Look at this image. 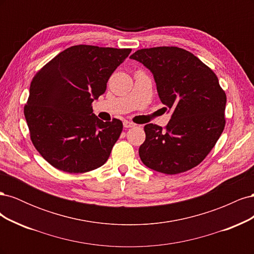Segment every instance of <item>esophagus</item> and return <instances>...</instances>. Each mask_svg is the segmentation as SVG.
<instances>
[{
	"label": "esophagus",
	"mask_w": 254,
	"mask_h": 254,
	"mask_svg": "<svg viewBox=\"0 0 254 254\" xmlns=\"http://www.w3.org/2000/svg\"><path fill=\"white\" fill-rule=\"evenodd\" d=\"M123 124H124V127H125V128H132V127L135 126V125L133 124V123L128 122V121H124V123H123Z\"/></svg>",
	"instance_id": "obj_1"
}]
</instances>
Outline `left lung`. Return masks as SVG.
Wrapping results in <instances>:
<instances>
[{"label": "left lung", "instance_id": "8db88e82", "mask_svg": "<svg viewBox=\"0 0 254 254\" xmlns=\"http://www.w3.org/2000/svg\"><path fill=\"white\" fill-rule=\"evenodd\" d=\"M130 58L152 73L161 102L172 111L164 130L145 125L146 139L139 148L142 162L167 175L197 166L226 124L227 97L217 76L193 54L176 47L143 49Z\"/></svg>", "mask_w": 254, "mask_h": 254}]
</instances>
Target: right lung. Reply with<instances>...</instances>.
I'll list each match as a JSON object with an SVG mask.
<instances>
[{
  "label": "right lung",
  "instance_id": "obj_1",
  "mask_svg": "<svg viewBox=\"0 0 254 254\" xmlns=\"http://www.w3.org/2000/svg\"><path fill=\"white\" fill-rule=\"evenodd\" d=\"M130 52L74 45L36 74L24 115L34 146L52 166L78 174L108 160L123 123L101 121L92 103L105 93L110 76Z\"/></svg>",
  "mask_w": 254,
  "mask_h": 254
}]
</instances>
